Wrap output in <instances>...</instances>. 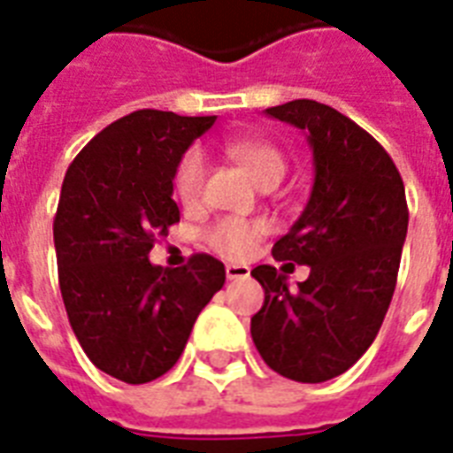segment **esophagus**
<instances>
[{"mask_svg":"<svg viewBox=\"0 0 453 453\" xmlns=\"http://www.w3.org/2000/svg\"><path fill=\"white\" fill-rule=\"evenodd\" d=\"M250 276V266L245 265H226V279L238 281V279H248Z\"/></svg>","mask_w":453,"mask_h":453,"instance_id":"esophagus-1","label":"esophagus"}]
</instances>
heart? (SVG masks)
<instances>
[{"label": "heart", "mask_w": 453, "mask_h": 453, "mask_svg": "<svg viewBox=\"0 0 453 453\" xmlns=\"http://www.w3.org/2000/svg\"><path fill=\"white\" fill-rule=\"evenodd\" d=\"M226 157L243 167L250 179L259 188L276 187L286 174V157L274 143L259 142V139H226L222 143ZM205 177H208V165L198 149H191L174 174V191L181 205L194 208L203 201L205 194ZM266 226L262 222L250 219H222L208 231L210 248L224 257L241 259L255 248L259 238L265 236Z\"/></svg>", "instance_id": "b5f03b06"}]
</instances>
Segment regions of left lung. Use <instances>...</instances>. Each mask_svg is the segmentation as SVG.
<instances>
[{"label": "left lung", "mask_w": 453, "mask_h": 453, "mask_svg": "<svg viewBox=\"0 0 453 453\" xmlns=\"http://www.w3.org/2000/svg\"><path fill=\"white\" fill-rule=\"evenodd\" d=\"M265 113L303 129L314 157L310 201L272 250L310 276L288 288L276 266L252 269L265 288L252 342L276 373L324 383L369 349L388 314L409 226L404 181L383 146L335 108L296 99Z\"/></svg>", "instance_id": "left-lung-1"}]
</instances>
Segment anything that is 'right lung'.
Listing matches in <instances>:
<instances>
[{"label": "right lung", "instance_id": "right-lung-1", "mask_svg": "<svg viewBox=\"0 0 453 453\" xmlns=\"http://www.w3.org/2000/svg\"><path fill=\"white\" fill-rule=\"evenodd\" d=\"M215 120L134 111L101 129L63 179L54 219L63 304L84 354L122 383L167 373L226 279L205 252L179 269L149 259L179 222L172 181L181 156Z\"/></svg>", "mask_w": 453, "mask_h": 453}]
</instances>
